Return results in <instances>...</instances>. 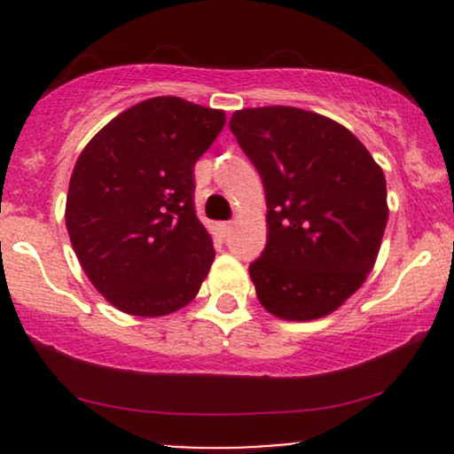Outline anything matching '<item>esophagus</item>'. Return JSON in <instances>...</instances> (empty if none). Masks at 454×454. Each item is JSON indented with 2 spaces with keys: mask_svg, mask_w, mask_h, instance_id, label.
Here are the masks:
<instances>
[{
  "mask_svg": "<svg viewBox=\"0 0 454 454\" xmlns=\"http://www.w3.org/2000/svg\"><path fill=\"white\" fill-rule=\"evenodd\" d=\"M217 231H220L222 237H228L232 232V222H222L217 223Z\"/></svg>",
  "mask_w": 454,
  "mask_h": 454,
  "instance_id": "34e87169",
  "label": "esophagus"
}]
</instances>
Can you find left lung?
I'll list each match as a JSON object with an SVG mask.
<instances>
[{
  "label": "left lung",
  "instance_id": "obj_1",
  "mask_svg": "<svg viewBox=\"0 0 454 454\" xmlns=\"http://www.w3.org/2000/svg\"><path fill=\"white\" fill-rule=\"evenodd\" d=\"M231 129L267 196V247L249 264L258 301L281 320L328 316L376 264L382 168L350 129L303 108H243Z\"/></svg>",
  "mask_w": 454,
  "mask_h": 454
}]
</instances>
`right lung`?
Returning a JSON list of instances; mask_svg holds the SVG:
<instances>
[{"instance_id": "right-lung-1", "label": "right lung", "mask_w": 454, "mask_h": 454, "mask_svg": "<svg viewBox=\"0 0 454 454\" xmlns=\"http://www.w3.org/2000/svg\"><path fill=\"white\" fill-rule=\"evenodd\" d=\"M226 114L175 96L138 102L78 155L66 226L78 262L108 303L166 316L190 303L215 249L194 211V166Z\"/></svg>"}]
</instances>
